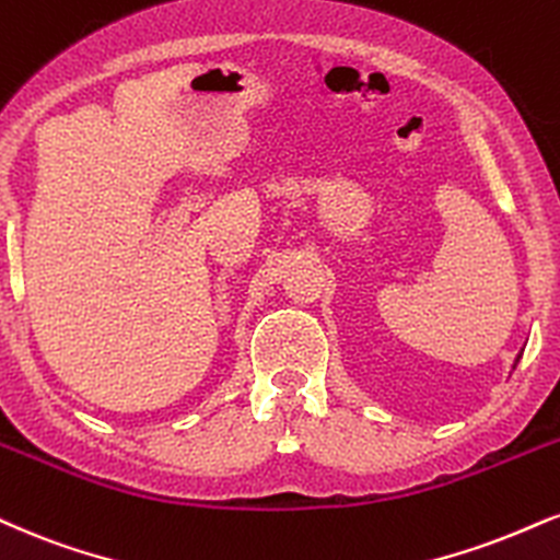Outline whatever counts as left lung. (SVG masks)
Returning a JSON list of instances; mask_svg holds the SVG:
<instances>
[{"label": "left lung", "mask_w": 560, "mask_h": 560, "mask_svg": "<svg viewBox=\"0 0 560 560\" xmlns=\"http://www.w3.org/2000/svg\"><path fill=\"white\" fill-rule=\"evenodd\" d=\"M522 354H524V349H522V352H518V354H516V360H514V368L518 365V360H522Z\"/></svg>", "instance_id": "left-lung-1"}]
</instances>
